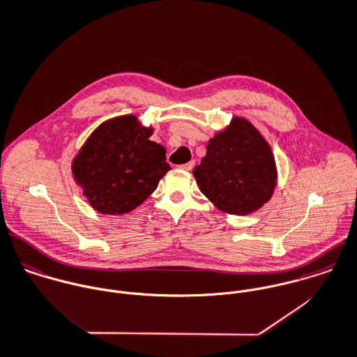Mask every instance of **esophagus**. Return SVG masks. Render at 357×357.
I'll return each instance as SVG.
<instances>
[{
  "label": "esophagus",
  "instance_id": "34e87169",
  "mask_svg": "<svg viewBox=\"0 0 357 357\" xmlns=\"http://www.w3.org/2000/svg\"><path fill=\"white\" fill-rule=\"evenodd\" d=\"M194 160H191V162H188V163H184V165H181L180 166V169H183V170H191L192 167H194Z\"/></svg>",
  "mask_w": 357,
  "mask_h": 357
}]
</instances>
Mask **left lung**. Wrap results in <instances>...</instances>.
<instances>
[{
  "instance_id": "obj_1",
  "label": "left lung",
  "mask_w": 357,
  "mask_h": 357,
  "mask_svg": "<svg viewBox=\"0 0 357 357\" xmlns=\"http://www.w3.org/2000/svg\"><path fill=\"white\" fill-rule=\"evenodd\" d=\"M192 174L201 192L219 211L237 216L267 204L278 177L270 144L242 116H233L209 139L206 155Z\"/></svg>"
}]
</instances>
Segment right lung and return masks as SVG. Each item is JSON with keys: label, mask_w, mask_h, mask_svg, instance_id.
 <instances>
[{"label": "right lung", "mask_w": 357, "mask_h": 357, "mask_svg": "<svg viewBox=\"0 0 357 357\" xmlns=\"http://www.w3.org/2000/svg\"><path fill=\"white\" fill-rule=\"evenodd\" d=\"M153 127L135 115L101 123L72 160V174L90 206L123 215L139 206L170 170L166 149L151 141Z\"/></svg>", "instance_id": "add662e5"}]
</instances>
